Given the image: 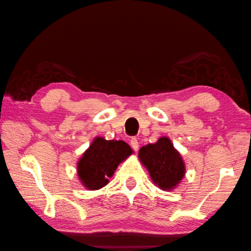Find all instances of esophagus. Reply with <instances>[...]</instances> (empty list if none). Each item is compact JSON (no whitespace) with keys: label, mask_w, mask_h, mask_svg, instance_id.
Instances as JSON below:
<instances>
[{"label":"esophagus","mask_w":251,"mask_h":251,"mask_svg":"<svg viewBox=\"0 0 251 251\" xmlns=\"http://www.w3.org/2000/svg\"><path fill=\"white\" fill-rule=\"evenodd\" d=\"M130 146H131V148H133V149L135 150V151H138L139 145H138L137 138H131V139H130Z\"/></svg>","instance_id":"obj_1"}]
</instances>
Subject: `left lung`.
<instances>
[{"instance_id":"8db88e82","label":"left lung","mask_w":251,"mask_h":251,"mask_svg":"<svg viewBox=\"0 0 251 251\" xmlns=\"http://www.w3.org/2000/svg\"><path fill=\"white\" fill-rule=\"evenodd\" d=\"M138 158L147 168L153 183L161 190H173L185 175L183 159L168 137L141 147Z\"/></svg>"}]
</instances>
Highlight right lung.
<instances>
[{"mask_svg":"<svg viewBox=\"0 0 251 251\" xmlns=\"http://www.w3.org/2000/svg\"><path fill=\"white\" fill-rule=\"evenodd\" d=\"M133 153V149L123 140L94 138L76 166L78 176L84 188L99 190L108 183L116 168Z\"/></svg>","mask_w":251,"mask_h":251,"instance_id":"obj_1","label":"right lung"}]
</instances>
